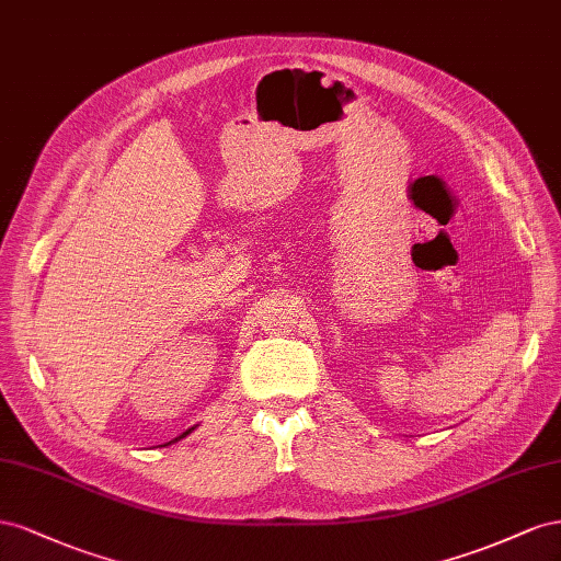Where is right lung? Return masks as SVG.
I'll return each mask as SVG.
<instances>
[{
	"instance_id": "1",
	"label": "right lung",
	"mask_w": 561,
	"mask_h": 561,
	"mask_svg": "<svg viewBox=\"0 0 561 561\" xmlns=\"http://www.w3.org/2000/svg\"><path fill=\"white\" fill-rule=\"evenodd\" d=\"M195 427H197V425H195ZM195 427H190V430H185V432H183V435H181V437H175L173 442H181V439H183V437H187V435H190V432H192V430H195ZM169 444H171V442H169ZM169 444H164V446H169Z\"/></svg>"
}]
</instances>
